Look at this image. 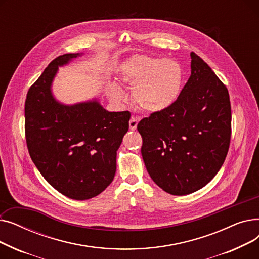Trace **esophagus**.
Masks as SVG:
<instances>
[{"label":"esophagus","instance_id":"34e87169","mask_svg":"<svg viewBox=\"0 0 259 259\" xmlns=\"http://www.w3.org/2000/svg\"><path fill=\"white\" fill-rule=\"evenodd\" d=\"M139 120L140 118L137 117V116H132L131 119L129 120V128L130 130H135L138 127V124H139Z\"/></svg>","mask_w":259,"mask_h":259}]
</instances>
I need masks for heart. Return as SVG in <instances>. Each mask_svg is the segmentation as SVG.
Returning <instances> with one entry per match:
<instances>
[{"label":"heart","mask_w":259,"mask_h":259,"mask_svg":"<svg viewBox=\"0 0 259 259\" xmlns=\"http://www.w3.org/2000/svg\"><path fill=\"white\" fill-rule=\"evenodd\" d=\"M119 77L133 89V100L140 109L157 113L171 107L179 99L185 72L183 66L174 60L150 56H134L121 64ZM108 95L111 101H126V94L117 84H110Z\"/></svg>","instance_id":"b5f03b06"}]
</instances>
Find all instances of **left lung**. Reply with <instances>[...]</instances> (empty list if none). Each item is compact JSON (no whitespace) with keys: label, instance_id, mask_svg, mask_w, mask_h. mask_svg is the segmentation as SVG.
Masks as SVG:
<instances>
[{"label":"left lung","instance_id":"obj_1","mask_svg":"<svg viewBox=\"0 0 259 259\" xmlns=\"http://www.w3.org/2000/svg\"><path fill=\"white\" fill-rule=\"evenodd\" d=\"M190 56L191 75L179 99L138 125L146 169L172 195L193 193L211 182L231 139L228 89L196 53Z\"/></svg>","mask_w":259,"mask_h":259}]
</instances>
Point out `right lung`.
Returning a JSON list of instances; mask_svg holds the SVG:
<instances>
[{
	"label": "right lung",
	"instance_id": "1",
	"mask_svg": "<svg viewBox=\"0 0 259 259\" xmlns=\"http://www.w3.org/2000/svg\"><path fill=\"white\" fill-rule=\"evenodd\" d=\"M81 53L54 59L27 93L25 133L28 151L44 179L60 193L85 200L114 179L116 151L129 128L130 112H110L98 99L63 104L52 93L59 68Z\"/></svg>",
	"mask_w": 259,
	"mask_h": 259
}]
</instances>
